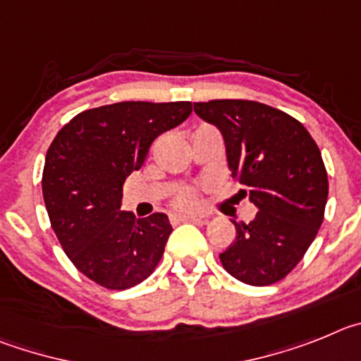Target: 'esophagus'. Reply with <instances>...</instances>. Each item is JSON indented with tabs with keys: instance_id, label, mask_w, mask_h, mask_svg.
<instances>
[{
	"instance_id": "obj_1",
	"label": "esophagus",
	"mask_w": 361,
	"mask_h": 361,
	"mask_svg": "<svg viewBox=\"0 0 361 361\" xmlns=\"http://www.w3.org/2000/svg\"><path fill=\"white\" fill-rule=\"evenodd\" d=\"M173 221H196V223H207V217L194 216V214H176V216H173Z\"/></svg>"
}]
</instances>
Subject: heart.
<instances>
[{
  "mask_svg": "<svg viewBox=\"0 0 361 361\" xmlns=\"http://www.w3.org/2000/svg\"><path fill=\"white\" fill-rule=\"evenodd\" d=\"M176 204L181 207V209H194V207L200 204V197H197V194L194 190H185V192H181L176 197Z\"/></svg>",
  "mask_w": 361,
  "mask_h": 361,
  "instance_id": "b5f03b06",
  "label": "heart"
}]
</instances>
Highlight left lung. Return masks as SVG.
Returning <instances> with one entry per match:
<instances>
[{
  "mask_svg": "<svg viewBox=\"0 0 361 361\" xmlns=\"http://www.w3.org/2000/svg\"><path fill=\"white\" fill-rule=\"evenodd\" d=\"M194 111L225 140L230 174L257 207L248 225L219 259L232 277L250 286L281 281L317 237L327 203V173L307 129L288 113L253 100L194 102Z\"/></svg>",
  "mask_w": 361,
  "mask_h": 361,
  "instance_id": "1",
  "label": "left lung"
}]
</instances>
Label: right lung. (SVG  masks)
Returning a JSON list of instances; mask_svg holds the SVG:
<instances>
[{
  "label": "right lung",
  "instance_id": "add662e5",
  "mask_svg": "<svg viewBox=\"0 0 361 361\" xmlns=\"http://www.w3.org/2000/svg\"><path fill=\"white\" fill-rule=\"evenodd\" d=\"M192 113L190 102H116L87 109L51 142L43 197L51 228L80 274L128 290L152 274L173 232L165 214L136 219L120 210L122 187L152 140Z\"/></svg>",
  "mask_w": 361,
  "mask_h": 361
}]
</instances>
